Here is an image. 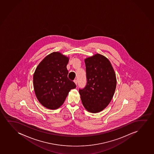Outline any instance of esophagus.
Returning a JSON list of instances; mask_svg holds the SVG:
<instances>
[{"label": "esophagus", "mask_w": 154, "mask_h": 154, "mask_svg": "<svg viewBox=\"0 0 154 154\" xmlns=\"http://www.w3.org/2000/svg\"><path fill=\"white\" fill-rule=\"evenodd\" d=\"M74 82L75 83V84H76V85H77V83H78V81H77V80H74Z\"/></svg>", "instance_id": "1"}]
</instances>
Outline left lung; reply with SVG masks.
I'll return each mask as SVG.
<instances>
[{"instance_id": "left-lung-1", "label": "left lung", "mask_w": 154, "mask_h": 154, "mask_svg": "<svg viewBox=\"0 0 154 154\" xmlns=\"http://www.w3.org/2000/svg\"><path fill=\"white\" fill-rule=\"evenodd\" d=\"M86 85L79 90L82 104L91 113H99L109 104L115 93L116 78L109 60L95 54L84 59Z\"/></svg>"}]
</instances>
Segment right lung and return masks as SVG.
<instances>
[{
  "mask_svg": "<svg viewBox=\"0 0 154 154\" xmlns=\"http://www.w3.org/2000/svg\"><path fill=\"white\" fill-rule=\"evenodd\" d=\"M69 57L59 52L47 55L33 74V88L38 100L47 109H56L63 104L71 89L76 88L68 78Z\"/></svg>",
  "mask_w": 154,
  "mask_h": 154,
  "instance_id": "obj_1",
  "label": "right lung"
}]
</instances>
